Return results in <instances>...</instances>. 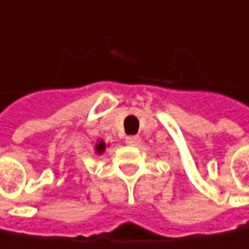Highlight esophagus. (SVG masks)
<instances>
[{
  "instance_id": "34e87169",
  "label": "esophagus",
  "mask_w": 249,
  "mask_h": 249,
  "mask_svg": "<svg viewBox=\"0 0 249 249\" xmlns=\"http://www.w3.org/2000/svg\"><path fill=\"white\" fill-rule=\"evenodd\" d=\"M126 143L129 146H138L140 143V138L139 136H127L126 138Z\"/></svg>"
}]
</instances>
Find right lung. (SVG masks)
Returning a JSON list of instances; mask_svg holds the SVG:
<instances>
[{
  "instance_id": "1",
  "label": "right lung",
  "mask_w": 249,
  "mask_h": 249,
  "mask_svg": "<svg viewBox=\"0 0 249 249\" xmlns=\"http://www.w3.org/2000/svg\"><path fill=\"white\" fill-rule=\"evenodd\" d=\"M106 147H107V144H106V142L103 139H99L96 142V144H94V152H96V155H102L103 152H106Z\"/></svg>"
}]
</instances>
